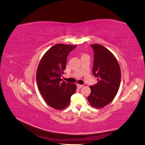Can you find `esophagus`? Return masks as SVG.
Returning a JSON list of instances; mask_svg holds the SVG:
<instances>
[{"label":"esophagus","mask_w":145,"mask_h":145,"mask_svg":"<svg viewBox=\"0 0 145 145\" xmlns=\"http://www.w3.org/2000/svg\"><path fill=\"white\" fill-rule=\"evenodd\" d=\"M83 86V85H79V84L77 85V88H78V89L82 88Z\"/></svg>","instance_id":"1"}]
</instances>
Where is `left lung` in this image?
<instances>
[{"label":"left lung","instance_id":"left-lung-1","mask_svg":"<svg viewBox=\"0 0 145 145\" xmlns=\"http://www.w3.org/2000/svg\"><path fill=\"white\" fill-rule=\"evenodd\" d=\"M94 50L93 75L98 82L90 86L88 100L92 106L102 108L115 98L121 82V71L116 57L103 46L91 44Z\"/></svg>","mask_w":145,"mask_h":145}]
</instances>
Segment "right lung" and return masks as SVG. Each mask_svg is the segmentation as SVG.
<instances>
[{
    "instance_id": "right-lung-1",
    "label": "right lung",
    "mask_w": 145,
    "mask_h": 145,
    "mask_svg": "<svg viewBox=\"0 0 145 145\" xmlns=\"http://www.w3.org/2000/svg\"><path fill=\"white\" fill-rule=\"evenodd\" d=\"M76 46L56 44L45 52L38 65L36 81L39 90L45 102L58 110L68 106L77 89L76 84L62 82L60 78L66 69L68 54Z\"/></svg>"
}]
</instances>
